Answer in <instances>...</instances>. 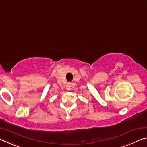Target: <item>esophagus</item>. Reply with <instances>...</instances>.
<instances>
[{"mask_svg": "<svg viewBox=\"0 0 147 147\" xmlns=\"http://www.w3.org/2000/svg\"><path fill=\"white\" fill-rule=\"evenodd\" d=\"M66 89L68 90H71V83H68L66 85Z\"/></svg>", "mask_w": 147, "mask_h": 147, "instance_id": "esophagus-1", "label": "esophagus"}]
</instances>
